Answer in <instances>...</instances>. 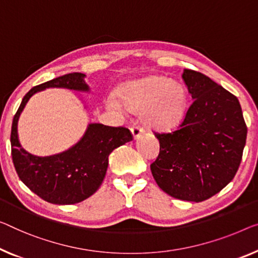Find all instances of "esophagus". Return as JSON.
Here are the masks:
<instances>
[{"mask_svg":"<svg viewBox=\"0 0 258 258\" xmlns=\"http://www.w3.org/2000/svg\"><path fill=\"white\" fill-rule=\"evenodd\" d=\"M131 131H132L134 139H139V138L141 137V134H144V132H145V130L142 128L140 125H133Z\"/></svg>","mask_w":258,"mask_h":258,"instance_id":"34e87169","label":"esophagus"}]
</instances>
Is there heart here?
Listing matches in <instances>:
<instances>
[{
    "mask_svg": "<svg viewBox=\"0 0 258 258\" xmlns=\"http://www.w3.org/2000/svg\"><path fill=\"white\" fill-rule=\"evenodd\" d=\"M121 101L132 112H141L146 125L155 128H168L177 124L186 110L187 96L178 83L164 76H152L131 82L121 90ZM111 105L119 106L116 99Z\"/></svg>",
    "mask_w": 258,
    "mask_h": 258,
    "instance_id": "b5f03b06",
    "label": "heart"
}]
</instances>
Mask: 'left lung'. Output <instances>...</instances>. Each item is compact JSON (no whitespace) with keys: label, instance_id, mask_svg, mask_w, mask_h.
Here are the masks:
<instances>
[{"label":"left lung","instance_id":"obj_1","mask_svg":"<svg viewBox=\"0 0 258 258\" xmlns=\"http://www.w3.org/2000/svg\"><path fill=\"white\" fill-rule=\"evenodd\" d=\"M183 80L194 101L178 128L154 132L160 153L151 170L166 194L199 203L234 178L245 146L247 125L236 96L209 76L185 69Z\"/></svg>","mask_w":258,"mask_h":258}]
</instances>
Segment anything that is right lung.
<instances>
[{"mask_svg":"<svg viewBox=\"0 0 258 258\" xmlns=\"http://www.w3.org/2000/svg\"><path fill=\"white\" fill-rule=\"evenodd\" d=\"M84 76L71 73L33 87L23 98L11 126V156L18 177L41 199L57 205L80 203L94 195L105 177L110 153L133 140L131 131L122 126L90 124L78 144L56 155L34 156L22 148L17 121L31 96L46 88L88 91Z\"/></svg>","mask_w":258,"mask_h":258,"instance_id":"add662e5","label":"right lung"}]
</instances>
